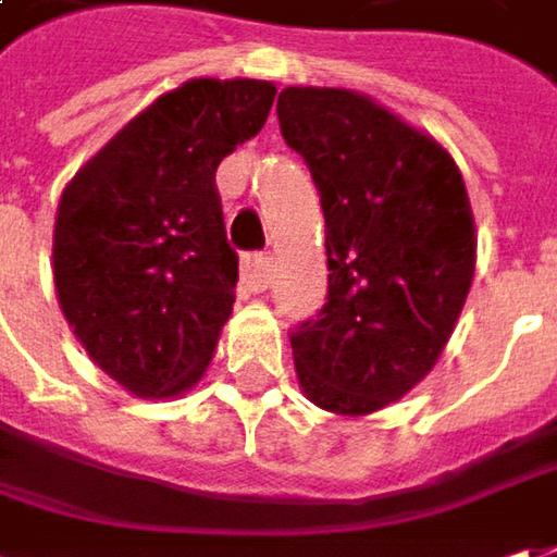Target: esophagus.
<instances>
[{"label":"esophagus","instance_id":"1","mask_svg":"<svg viewBox=\"0 0 557 557\" xmlns=\"http://www.w3.org/2000/svg\"><path fill=\"white\" fill-rule=\"evenodd\" d=\"M239 280L249 293H264L274 280V261L268 255H246L239 268Z\"/></svg>","mask_w":557,"mask_h":557}]
</instances>
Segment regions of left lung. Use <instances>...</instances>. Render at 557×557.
Listing matches in <instances>:
<instances>
[{
    "instance_id": "left-lung-1",
    "label": "left lung",
    "mask_w": 557,
    "mask_h": 557,
    "mask_svg": "<svg viewBox=\"0 0 557 557\" xmlns=\"http://www.w3.org/2000/svg\"><path fill=\"white\" fill-rule=\"evenodd\" d=\"M280 134L326 224V305L293 336L305 399L364 418L433 371L476 264L468 189L443 143L339 86H286Z\"/></svg>"
}]
</instances>
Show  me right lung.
Instances as JSON below:
<instances>
[{"mask_svg":"<svg viewBox=\"0 0 557 557\" xmlns=\"http://www.w3.org/2000/svg\"><path fill=\"white\" fill-rule=\"evenodd\" d=\"M274 96L271 81H186L131 117L61 193V314L136 399L183 396L214 358L239 277L214 171L264 127Z\"/></svg>","mask_w":557,"mask_h":557,"instance_id":"1","label":"right lung"}]
</instances>
